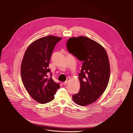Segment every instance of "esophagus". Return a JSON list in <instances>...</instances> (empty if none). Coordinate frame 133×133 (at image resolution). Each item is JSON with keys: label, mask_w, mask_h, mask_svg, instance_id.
<instances>
[{"label": "esophagus", "mask_w": 133, "mask_h": 133, "mask_svg": "<svg viewBox=\"0 0 133 133\" xmlns=\"http://www.w3.org/2000/svg\"><path fill=\"white\" fill-rule=\"evenodd\" d=\"M69 79L68 78H67V79H66V81L63 83V85H66V84L68 83V82H69Z\"/></svg>", "instance_id": "1"}]
</instances>
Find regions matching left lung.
<instances>
[{"instance_id": "8db88e82", "label": "left lung", "mask_w": 133, "mask_h": 133, "mask_svg": "<svg viewBox=\"0 0 133 133\" xmlns=\"http://www.w3.org/2000/svg\"><path fill=\"white\" fill-rule=\"evenodd\" d=\"M68 51L79 61H83L79 74L80 90L72 95L74 102L81 106L89 105L103 94L110 77V65L104 48L85 36L68 39Z\"/></svg>"}]
</instances>
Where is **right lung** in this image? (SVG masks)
<instances>
[{
  "label": "right lung",
  "mask_w": 133,
  "mask_h": 133,
  "mask_svg": "<svg viewBox=\"0 0 133 133\" xmlns=\"http://www.w3.org/2000/svg\"><path fill=\"white\" fill-rule=\"evenodd\" d=\"M61 39L49 35L35 41L27 48L22 61L21 77L24 85L30 96L41 104L52 101L60 87L59 84L48 78L47 75L50 72L48 67L52 50Z\"/></svg>",
  "instance_id": "add662e5"
}]
</instances>
